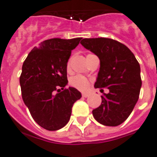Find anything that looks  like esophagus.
Listing matches in <instances>:
<instances>
[{"label":"esophagus","instance_id":"esophagus-1","mask_svg":"<svg viewBox=\"0 0 157 157\" xmlns=\"http://www.w3.org/2000/svg\"><path fill=\"white\" fill-rule=\"evenodd\" d=\"M82 97H85V98H86V97H88L90 95H89V93H82Z\"/></svg>","mask_w":157,"mask_h":157}]
</instances>
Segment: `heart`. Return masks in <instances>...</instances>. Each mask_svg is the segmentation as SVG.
<instances>
[{"label":"heart","instance_id":"1","mask_svg":"<svg viewBox=\"0 0 157 157\" xmlns=\"http://www.w3.org/2000/svg\"><path fill=\"white\" fill-rule=\"evenodd\" d=\"M89 55V54H88ZM70 66V61L67 63V67ZM70 85L79 91H85L89 87L90 81L82 75H75L70 79Z\"/></svg>","mask_w":157,"mask_h":157}]
</instances>
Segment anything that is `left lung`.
Returning <instances> with one entry per match:
<instances>
[{
	"label": "left lung",
	"instance_id": "1",
	"mask_svg": "<svg viewBox=\"0 0 157 157\" xmlns=\"http://www.w3.org/2000/svg\"><path fill=\"white\" fill-rule=\"evenodd\" d=\"M80 44L100 59L95 87L109 90L101 96V105L92 110L93 117L105 126H118L130 116L139 100L142 86L140 64L126 45L112 39H82Z\"/></svg>",
	"mask_w": 157,
	"mask_h": 157
}]
</instances>
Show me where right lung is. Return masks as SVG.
I'll return each instance as SVG.
<instances>
[{
    "label": "right lung",
    "mask_w": 157,
    "mask_h": 157,
    "mask_svg": "<svg viewBox=\"0 0 157 157\" xmlns=\"http://www.w3.org/2000/svg\"><path fill=\"white\" fill-rule=\"evenodd\" d=\"M81 38H54L35 47L23 62L19 82L23 102L36 123L48 130H57L68 123L74 103L81 93L65 88L67 62Z\"/></svg>",
    "instance_id": "obj_1"
}]
</instances>
